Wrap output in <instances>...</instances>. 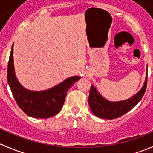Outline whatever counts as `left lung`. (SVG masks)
I'll list each match as a JSON object with an SVG mask.
<instances>
[{"label":"left lung","instance_id":"left-lung-1","mask_svg":"<svg viewBox=\"0 0 153 153\" xmlns=\"http://www.w3.org/2000/svg\"><path fill=\"white\" fill-rule=\"evenodd\" d=\"M147 84V76L141 90L134 96L125 101L111 102L103 98L93 86H91L89 95V104L94 115L101 118L112 120L119 118L132 109L145 93Z\"/></svg>","mask_w":153,"mask_h":153}]
</instances>
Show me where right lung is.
<instances>
[{"mask_svg":"<svg viewBox=\"0 0 153 153\" xmlns=\"http://www.w3.org/2000/svg\"><path fill=\"white\" fill-rule=\"evenodd\" d=\"M80 78V76L70 77L58 86L41 92L27 90L19 84L15 76L12 45L7 69V81L17 104L29 116L47 118L57 115L64 105L69 89Z\"/></svg>","mask_w":153,"mask_h":153,"instance_id":"1","label":"right lung"}]
</instances>
